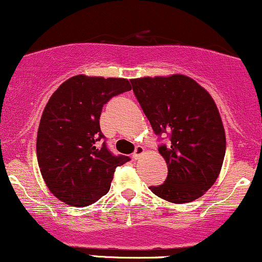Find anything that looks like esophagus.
<instances>
[{
  "mask_svg": "<svg viewBox=\"0 0 262 262\" xmlns=\"http://www.w3.org/2000/svg\"><path fill=\"white\" fill-rule=\"evenodd\" d=\"M143 154H144V148L143 146L138 145L137 148H135V151L133 152V160H138V159H139Z\"/></svg>",
  "mask_w": 262,
  "mask_h": 262,
  "instance_id": "esophagus-1",
  "label": "esophagus"
}]
</instances>
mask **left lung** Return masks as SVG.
<instances>
[{"label":"left lung","instance_id":"obj_1","mask_svg":"<svg viewBox=\"0 0 262 262\" xmlns=\"http://www.w3.org/2000/svg\"><path fill=\"white\" fill-rule=\"evenodd\" d=\"M141 110L161 141L167 164L152 193L172 203L200 198L215 182L225 155V133L210 95L183 75L130 80Z\"/></svg>","mask_w":262,"mask_h":262}]
</instances>
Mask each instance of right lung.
<instances>
[{
    "instance_id": "1",
    "label": "right lung",
    "mask_w": 262,
    "mask_h": 262,
    "mask_svg": "<svg viewBox=\"0 0 262 262\" xmlns=\"http://www.w3.org/2000/svg\"><path fill=\"white\" fill-rule=\"evenodd\" d=\"M130 90L125 79L77 75L53 93L39 124L37 156L48 188L60 201L95 203L110 191L117 166L130 160L111 152L100 127L104 104Z\"/></svg>"
}]
</instances>
